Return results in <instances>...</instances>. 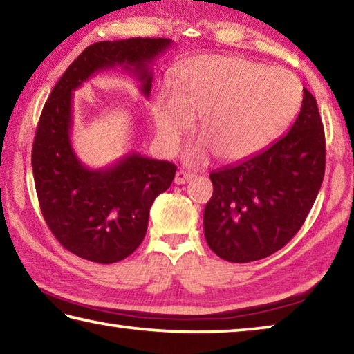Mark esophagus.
<instances>
[{"label":"esophagus","instance_id":"esophagus-1","mask_svg":"<svg viewBox=\"0 0 354 354\" xmlns=\"http://www.w3.org/2000/svg\"><path fill=\"white\" fill-rule=\"evenodd\" d=\"M194 176H195L194 173L179 170V171L176 173V176H175V184H185V183H189L190 179L194 178Z\"/></svg>","mask_w":354,"mask_h":354}]
</instances>
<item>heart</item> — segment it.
Returning <instances> with one entry per match:
<instances>
[{
  "label": "heart",
  "mask_w": 354,
  "mask_h": 354,
  "mask_svg": "<svg viewBox=\"0 0 354 354\" xmlns=\"http://www.w3.org/2000/svg\"><path fill=\"white\" fill-rule=\"evenodd\" d=\"M173 88L159 91L153 117L159 139L175 149L195 115L205 139L189 148L201 162L215 151L223 160H242L277 139L299 111L303 87L281 68L242 57L201 56L175 71Z\"/></svg>",
  "instance_id": "heart-1"
}]
</instances>
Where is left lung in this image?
I'll return each instance as SVG.
<instances>
[{"instance_id":"1","label":"left lung","mask_w":354,"mask_h":354,"mask_svg":"<svg viewBox=\"0 0 354 354\" xmlns=\"http://www.w3.org/2000/svg\"><path fill=\"white\" fill-rule=\"evenodd\" d=\"M289 133L263 151L212 171L205 237L227 262H253L277 253L303 226L325 175V131L317 101L303 88Z\"/></svg>"}]
</instances>
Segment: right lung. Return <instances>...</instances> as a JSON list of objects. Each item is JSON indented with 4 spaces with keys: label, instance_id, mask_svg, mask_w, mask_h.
Returning a JSON list of instances; mask_svg holds the SVG:
<instances>
[{
    "label": "right lung",
    "instance_id": "add662e5",
    "mask_svg": "<svg viewBox=\"0 0 354 354\" xmlns=\"http://www.w3.org/2000/svg\"><path fill=\"white\" fill-rule=\"evenodd\" d=\"M170 45V39L134 37L87 46L40 113L31 156L40 211L59 243L82 259L113 263L133 254L147 234L149 207L170 187L176 165L139 153L101 170L82 165L70 142L73 91L97 71L123 65L148 97L149 64Z\"/></svg>",
    "mask_w": 354,
    "mask_h": 354
}]
</instances>
